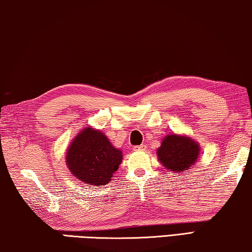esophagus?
I'll return each mask as SVG.
<instances>
[{
	"label": "esophagus",
	"mask_w": 252,
	"mask_h": 252,
	"mask_svg": "<svg viewBox=\"0 0 252 252\" xmlns=\"http://www.w3.org/2000/svg\"><path fill=\"white\" fill-rule=\"evenodd\" d=\"M134 150H146V146L145 145H140V146H135Z\"/></svg>",
	"instance_id": "34e87169"
}]
</instances>
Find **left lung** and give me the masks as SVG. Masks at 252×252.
<instances>
[{
    "label": "left lung",
    "instance_id": "1",
    "mask_svg": "<svg viewBox=\"0 0 252 252\" xmlns=\"http://www.w3.org/2000/svg\"><path fill=\"white\" fill-rule=\"evenodd\" d=\"M201 154L198 142L186 134L170 133L162 138L157 149V157L161 165L173 173H184L197 161Z\"/></svg>",
    "mask_w": 252,
    "mask_h": 252
}]
</instances>
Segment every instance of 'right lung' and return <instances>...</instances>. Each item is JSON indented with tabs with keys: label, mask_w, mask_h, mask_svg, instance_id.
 <instances>
[{
	"label": "right lung",
	"mask_w": 252,
	"mask_h": 252,
	"mask_svg": "<svg viewBox=\"0 0 252 252\" xmlns=\"http://www.w3.org/2000/svg\"><path fill=\"white\" fill-rule=\"evenodd\" d=\"M123 159L101 130L87 126L70 142L66 151V165L83 184L103 186L109 184Z\"/></svg>",
	"instance_id": "right-lung-1"
}]
</instances>
